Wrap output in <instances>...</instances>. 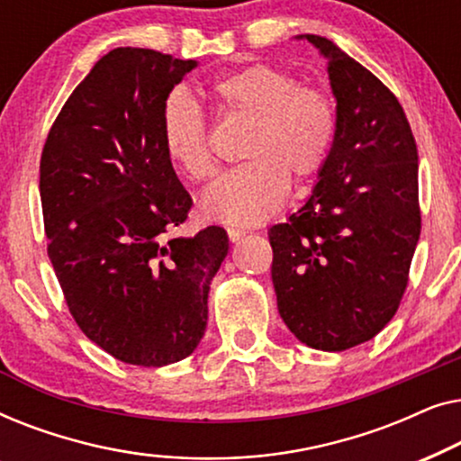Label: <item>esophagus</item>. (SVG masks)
I'll return each instance as SVG.
<instances>
[{"instance_id": "1", "label": "esophagus", "mask_w": 461, "mask_h": 461, "mask_svg": "<svg viewBox=\"0 0 461 461\" xmlns=\"http://www.w3.org/2000/svg\"><path fill=\"white\" fill-rule=\"evenodd\" d=\"M226 235H229V239H230L232 243H237L239 239L245 237V230L243 229H232V226H230V229H226Z\"/></svg>"}]
</instances>
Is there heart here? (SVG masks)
<instances>
[{
	"label": "heart",
	"instance_id": "b5f03b06",
	"mask_svg": "<svg viewBox=\"0 0 461 461\" xmlns=\"http://www.w3.org/2000/svg\"><path fill=\"white\" fill-rule=\"evenodd\" d=\"M224 113L249 119L241 166L220 178L203 197L207 218L224 224H258L285 203L289 180L304 186L323 172L338 138V113L325 92L300 86L287 68L248 62L210 84ZM161 142L182 176L207 182L218 172L210 119L176 90L161 106Z\"/></svg>",
	"mask_w": 461,
	"mask_h": 461
}]
</instances>
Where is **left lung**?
I'll return each instance as SVG.
<instances>
[{"label":"left lung","instance_id":"8db88e82","mask_svg":"<svg viewBox=\"0 0 461 461\" xmlns=\"http://www.w3.org/2000/svg\"><path fill=\"white\" fill-rule=\"evenodd\" d=\"M338 138L311 199L268 230L281 319L300 342L339 352L399 311L421 230L418 147L393 92L319 35Z\"/></svg>","mask_w":461,"mask_h":461}]
</instances>
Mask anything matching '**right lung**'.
I'll list each match as a JSON object with an SVG mask.
<instances>
[{
    "instance_id": "right-lung-1",
    "label": "right lung",
    "mask_w": 461,
    "mask_h": 461,
    "mask_svg": "<svg viewBox=\"0 0 461 461\" xmlns=\"http://www.w3.org/2000/svg\"><path fill=\"white\" fill-rule=\"evenodd\" d=\"M194 65L111 50L67 98L41 150L43 229L68 312L94 344L142 367L197 348L210 283L229 254L220 226L169 237L193 199L163 150L161 106Z\"/></svg>"
}]
</instances>
